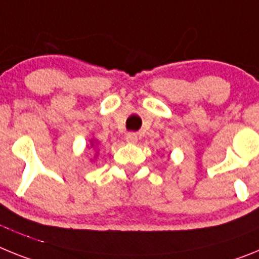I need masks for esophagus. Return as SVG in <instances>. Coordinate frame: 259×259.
<instances>
[{
	"label": "esophagus",
	"instance_id": "esophagus-1",
	"mask_svg": "<svg viewBox=\"0 0 259 259\" xmlns=\"http://www.w3.org/2000/svg\"><path fill=\"white\" fill-rule=\"evenodd\" d=\"M125 141L130 143V144H136L138 143V135L134 134V132H130V134L125 135Z\"/></svg>",
	"mask_w": 259,
	"mask_h": 259
}]
</instances>
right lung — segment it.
Masks as SVG:
<instances>
[{
  "label": "right lung",
  "instance_id": "right-lung-1",
  "mask_svg": "<svg viewBox=\"0 0 259 259\" xmlns=\"http://www.w3.org/2000/svg\"><path fill=\"white\" fill-rule=\"evenodd\" d=\"M98 140H96V139H92V140H90V144L88 145V148H89V149H92L93 152H94V158H96L97 156H98V153H99V149H98Z\"/></svg>",
  "mask_w": 259,
  "mask_h": 259
}]
</instances>
